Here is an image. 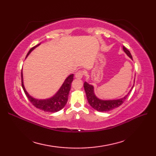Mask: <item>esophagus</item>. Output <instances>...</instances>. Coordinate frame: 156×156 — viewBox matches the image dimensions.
Masks as SVG:
<instances>
[{
  "label": "esophagus",
  "instance_id": "34e87169",
  "mask_svg": "<svg viewBox=\"0 0 156 156\" xmlns=\"http://www.w3.org/2000/svg\"><path fill=\"white\" fill-rule=\"evenodd\" d=\"M84 75V72L83 70H78L76 73L75 77L78 79H81L82 77H83Z\"/></svg>",
  "mask_w": 156,
  "mask_h": 156
}]
</instances>
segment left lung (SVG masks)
<instances>
[{"instance_id": "left-lung-1", "label": "left lung", "mask_w": 156, "mask_h": 156, "mask_svg": "<svg viewBox=\"0 0 156 156\" xmlns=\"http://www.w3.org/2000/svg\"><path fill=\"white\" fill-rule=\"evenodd\" d=\"M123 51L125 52V54H127L129 58L131 59H133L132 55L131 54L130 51L126 48L125 46L122 47ZM84 88L85 90L86 94H87V100L88 103L90 104L91 107L93 108L95 110L100 112H107L109 111H111L112 109L116 108L119 107V106H121L127 97H128V94L131 90L129 91V93L125 96V97H122L121 98L117 99V100H101V99L98 98L97 97V96L95 95L94 92V87L90 84L87 83V82H85L84 83ZM133 88V87H132ZM131 88V89H132Z\"/></svg>"}]
</instances>
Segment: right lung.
<instances>
[{
	"mask_svg": "<svg viewBox=\"0 0 156 156\" xmlns=\"http://www.w3.org/2000/svg\"><path fill=\"white\" fill-rule=\"evenodd\" d=\"M40 45V44L33 47L29 51L28 54L26 56L27 57L28 55L34 50V49L37 48L38 45ZM74 79V74H70L68 76L65 80L64 82L63 83L61 88L59 89V90L57 92L54 96L52 97L48 98V99H44V100H41V99H37L28 94V92L26 91L24 84H23V72L21 71V84L23 90H24L25 95L27 96L29 101H30L32 105L35 106L36 108H37L40 110L44 111L45 112H55L60 111L65 107V105L67 103L68 95L69 90L71 88V84L72 82Z\"/></svg>",
	"mask_w": 156,
	"mask_h": 156,
	"instance_id": "right-lung-1",
	"label": "right lung"
}]
</instances>
